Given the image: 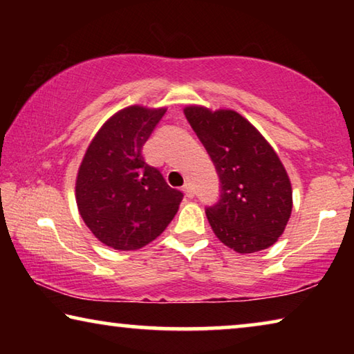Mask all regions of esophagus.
<instances>
[{
    "mask_svg": "<svg viewBox=\"0 0 354 354\" xmlns=\"http://www.w3.org/2000/svg\"><path fill=\"white\" fill-rule=\"evenodd\" d=\"M183 190H184V194H185V196H187V198H194L195 192H194V187H192V185H190L189 183H185V184L183 185Z\"/></svg>",
    "mask_w": 354,
    "mask_h": 354,
    "instance_id": "obj_1",
    "label": "esophagus"
}]
</instances>
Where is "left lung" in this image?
Wrapping results in <instances>:
<instances>
[{
	"mask_svg": "<svg viewBox=\"0 0 354 354\" xmlns=\"http://www.w3.org/2000/svg\"><path fill=\"white\" fill-rule=\"evenodd\" d=\"M184 113L220 179V198L206 207L215 236L237 253L272 247L292 212L290 181L278 154L234 111L189 106Z\"/></svg>",
	"mask_w": 354,
	"mask_h": 354,
	"instance_id": "8db88e82",
	"label": "left lung"
}]
</instances>
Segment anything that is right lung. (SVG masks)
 I'll list each match as a JSON object with an SVG mask.
<instances>
[{"label": "right lung", "instance_id": "add662e5", "mask_svg": "<svg viewBox=\"0 0 354 354\" xmlns=\"http://www.w3.org/2000/svg\"><path fill=\"white\" fill-rule=\"evenodd\" d=\"M164 113L140 106L117 112L95 136L77 171L76 203L84 223L113 250H137L154 241L184 196L142 154Z\"/></svg>", "mask_w": 354, "mask_h": 354}]
</instances>
